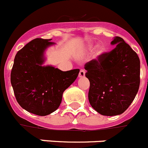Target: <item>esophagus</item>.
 Segmentation results:
<instances>
[{
	"label": "esophagus",
	"mask_w": 148,
	"mask_h": 148,
	"mask_svg": "<svg viewBox=\"0 0 148 148\" xmlns=\"http://www.w3.org/2000/svg\"><path fill=\"white\" fill-rule=\"evenodd\" d=\"M84 75H85V70H81L80 72H79V74H78V77L79 78H83Z\"/></svg>",
	"instance_id": "esophagus-1"
}]
</instances>
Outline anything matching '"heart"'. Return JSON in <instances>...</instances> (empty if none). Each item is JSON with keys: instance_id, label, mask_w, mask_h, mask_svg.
Listing matches in <instances>:
<instances>
[{"instance_id": "b5f03b06", "label": "heart", "mask_w": 148, "mask_h": 148, "mask_svg": "<svg viewBox=\"0 0 148 148\" xmlns=\"http://www.w3.org/2000/svg\"><path fill=\"white\" fill-rule=\"evenodd\" d=\"M95 51H96V54L100 55V54H101V53H102L104 51V47H103V46L99 45L97 47V48H96V50Z\"/></svg>"}]
</instances>
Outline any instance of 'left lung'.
<instances>
[{
	"mask_svg": "<svg viewBox=\"0 0 148 148\" xmlns=\"http://www.w3.org/2000/svg\"><path fill=\"white\" fill-rule=\"evenodd\" d=\"M111 44L113 49L84 65L90 81V105L103 116H116L129 108L140 84V60L121 37Z\"/></svg>",
	"mask_w": 148,
	"mask_h": 148,
	"instance_id": "obj_1",
	"label": "left lung"
}]
</instances>
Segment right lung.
I'll return each mask as SVG.
<instances>
[{"mask_svg":"<svg viewBox=\"0 0 148 148\" xmlns=\"http://www.w3.org/2000/svg\"><path fill=\"white\" fill-rule=\"evenodd\" d=\"M51 40L35 38L18 51L10 76L18 104L29 113L41 116L58 109L63 92L79 73V69L64 72L42 66L44 50L54 44Z\"/></svg>","mask_w":148,"mask_h":148,"instance_id":"add662e5","label":"right lung"}]
</instances>
